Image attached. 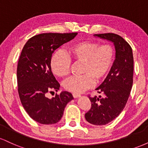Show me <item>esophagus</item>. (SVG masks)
Listing matches in <instances>:
<instances>
[{
  "mask_svg": "<svg viewBox=\"0 0 148 148\" xmlns=\"http://www.w3.org/2000/svg\"><path fill=\"white\" fill-rule=\"evenodd\" d=\"M73 97H74V98H77V97H81V95L76 94V93H74V94H73Z\"/></svg>",
  "mask_w": 148,
  "mask_h": 148,
  "instance_id": "obj_1",
  "label": "esophagus"
}]
</instances>
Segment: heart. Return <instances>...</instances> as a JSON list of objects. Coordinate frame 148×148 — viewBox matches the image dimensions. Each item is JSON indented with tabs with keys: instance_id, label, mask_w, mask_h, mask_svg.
Wrapping results in <instances>:
<instances>
[{
	"instance_id": "b5f03b06",
	"label": "heart",
	"mask_w": 148,
	"mask_h": 148,
	"mask_svg": "<svg viewBox=\"0 0 148 148\" xmlns=\"http://www.w3.org/2000/svg\"><path fill=\"white\" fill-rule=\"evenodd\" d=\"M68 56L62 51L53 54L51 60L52 72L59 77H64L69 73L71 61L82 62L81 73L83 75L72 76L63 83L65 90L72 92L81 93L92 86L94 81L102 80L113 65L115 50L111 45L93 42H81L69 47Z\"/></svg>"
}]
</instances>
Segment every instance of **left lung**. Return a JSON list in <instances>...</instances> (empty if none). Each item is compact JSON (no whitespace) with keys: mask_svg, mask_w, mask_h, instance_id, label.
<instances>
[{"mask_svg":"<svg viewBox=\"0 0 148 148\" xmlns=\"http://www.w3.org/2000/svg\"><path fill=\"white\" fill-rule=\"evenodd\" d=\"M94 36L111 42L115 49V59L111 70L95 89L104 97H89L91 108L85 115L88 123L104 125L116 118L127 102L133 85L134 57L132 47L120 35L104 33Z\"/></svg>","mask_w":148,"mask_h":148,"instance_id":"left-lung-1","label":"left lung"}]
</instances>
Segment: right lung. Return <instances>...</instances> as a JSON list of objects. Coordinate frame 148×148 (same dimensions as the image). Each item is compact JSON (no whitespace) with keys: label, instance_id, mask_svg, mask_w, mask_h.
<instances>
[{"label":"right lung","instance_id":"obj_1","mask_svg":"<svg viewBox=\"0 0 148 148\" xmlns=\"http://www.w3.org/2000/svg\"><path fill=\"white\" fill-rule=\"evenodd\" d=\"M77 34H40L29 39L22 49L16 72L18 95L25 111L37 123H57L66 105L74 99L67 91L61 92L51 99L47 98L46 93L60 89V84L51 72L52 53Z\"/></svg>","mask_w":148,"mask_h":148}]
</instances>
